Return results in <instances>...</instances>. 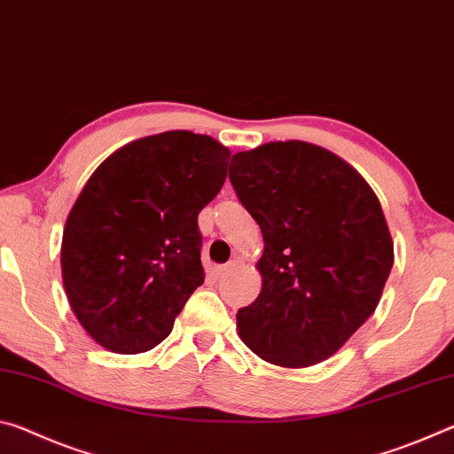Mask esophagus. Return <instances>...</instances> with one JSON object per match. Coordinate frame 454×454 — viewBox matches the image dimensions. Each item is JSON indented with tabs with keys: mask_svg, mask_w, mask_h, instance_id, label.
I'll list each match as a JSON object with an SVG mask.
<instances>
[{
	"mask_svg": "<svg viewBox=\"0 0 454 454\" xmlns=\"http://www.w3.org/2000/svg\"><path fill=\"white\" fill-rule=\"evenodd\" d=\"M236 260H232V262H228V264H222V266H214V274H216L218 276V278H220V276H224V274H228L230 270H234V268H236Z\"/></svg>",
	"mask_w": 454,
	"mask_h": 454,
	"instance_id": "obj_1",
	"label": "esophagus"
}]
</instances>
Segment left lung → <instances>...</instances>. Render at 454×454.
I'll return each instance as SVG.
<instances>
[{"mask_svg":"<svg viewBox=\"0 0 454 454\" xmlns=\"http://www.w3.org/2000/svg\"><path fill=\"white\" fill-rule=\"evenodd\" d=\"M228 178L264 238L240 338L266 363H322L374 312L393 268L379 198L344 160L298 140L234 153Z\"/></svg>","mask_w":454,"mask_h":454,"instance_id":"left-lung-1","label":"left lung"}]
</instances>
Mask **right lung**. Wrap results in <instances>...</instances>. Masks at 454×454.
<instances>
[{
  "mask_svg": "<svg viewBox=\"0 0 454 454\" xmlns=\"http://www.w3.org/2000/svg\"><path fill=\"white\" fill-rule=\"evenodd\" d=\"M230 152L174 129L114 152L67 216L61 274L80 325L118 355L152 350L204 282L198 214L226 180Z\"/></svg>",
  "mask_w": 454,
  "mask_h": 454,
  "instance_id": "add662e5",
  "label": "right lung"
}]
</instances>
